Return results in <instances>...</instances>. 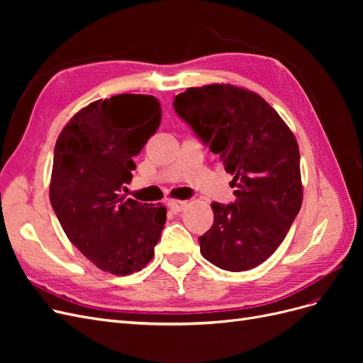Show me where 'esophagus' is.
<instances>
[{
    "label": "esophagus",
    "instance_id": "1",
    "mask_svg": "<svg viewBox=\"0 0 363 363\" xmlns=\"http://www.w3.org/2000/svg\"><path fill=\"white\" fill-rule=\"evenodd\" d=\"M168 207L171 208V211L174 212V213H179V212H182L183 208L186 207V201H179V200H171V201H168Z\"/></svg>",
    "mask_w": 363,
    "mask_h": 363
}]
</instances>
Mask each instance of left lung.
Wrapping results in <instances>:
<instances>
[{"mask_svg": "<svg viewBox=\"0 0 363 363\" xmlns=\"http://www.w3.org/2000/svg\"><path fill=\"white\" fill-rule=\"evenodd\" d=\"M172 107L233 175L236 200L212 203L213 225L199 238L203 257L233 272L260 265L301 207L295 136L262 96L232 84L189 87Z\"/></svg>", "mask_w": 363, "mask_h": 363, "instance_id": "1", "label": "left lung"}]
</instances>
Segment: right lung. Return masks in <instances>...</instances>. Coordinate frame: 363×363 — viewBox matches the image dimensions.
I'll return each mask as SVG.
<instances>
[{"instance_id": "right-lung-1", "label": "right lung", "mask_w": 363, "mask_h": 363, "mask_svg": "<svg viewBox=\"0 0 363 363\" xmlns=\"http://www.w3.org/2000/svg\"><path fill=\"white\" fill-rule=\"evenodd\" d=\"M160 103L123 94L75 113L54 147L50 201L71 242L95 267L128 276L155 256L167 207L121 196L133 157L156 133Z\"/></svg>"}]
</instances>
